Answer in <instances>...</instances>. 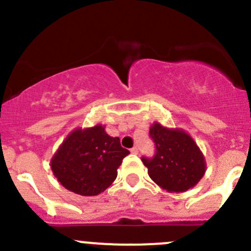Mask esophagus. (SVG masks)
<instances>
[{"mask_svg":"<svg viewBox=\"0 0 251 251\" xmlns=\"http://www.w3.org/2000/svg\"><path fill=\"white\" fill-rule=\"evenodd\" d=\"M130 152H132V154H138V152H139V150H138L137 147H134L130 149Z\"/></svg>","mask_w":251,"mask_h":251,"instance_id":"1","label":"esophagus"}]
</instances>
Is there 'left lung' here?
<instances>
[{
	"label": "left lung",
	"mask_w": 251,
	"mask_h": 251,
	"mask_svg": "<svg viewBox=\"0 0 251 251\" xmlns=\"http://www.w3.org/2000/svg\"><path fill=\"white\" fill-rule=\"evenodd\" d=\"M149 134L155 143L152 159L143 157L150 178L168 192L195 187L206 173V160L193 138L180 128H166L155 122Z\"/></svg>",
	"instance_id": "1"
}]
</instances>
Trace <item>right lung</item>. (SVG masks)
<instances>
[{"label":"right lung","instance_id":"right-lung-1","mask_svg":"<svg viewBox=\"0 0 251 251\" xmlns=\"http://www.w3.org/2000/svg\"><path fill=\"white\" fill-rule=\"evenodd\" d=\"M129 150L121 147L118 137H109L104 126L74 129L50 161L59 182L74 193L96 196L117 177V170Z\"/></svg>","mask_w":251,"mask_h":251}]
</instances>
